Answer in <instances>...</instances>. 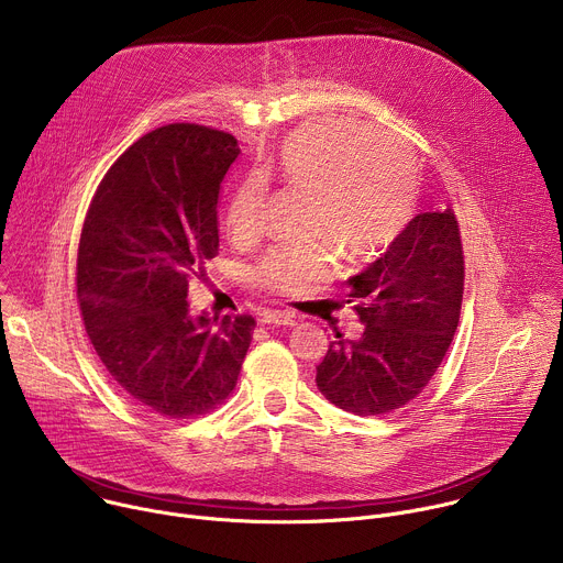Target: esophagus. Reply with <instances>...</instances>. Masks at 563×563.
Returning a JSON list of instances; mask_svg holds the SVG:
<instances>
[{
  "label": "esophagus",
  "instance_id": "esophagus-1",
  "mask_svg": "<svg viewBox=\"0 0 563 563\" xmlns=\"http://www.w3.org/2000/svg\"><path fill=\"white\" fill-rule=\"evenodd\" d=\"M263 325H276V328H291L296 323V316L289 311H263L261 313Z\"/></svg>",
  "mask_w": 563,
  "mask_h": 563
}]
</instances>
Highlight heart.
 Wrapping results in <instances>:
<instances>
[{"instance_id": "b5f03b06", "label": "heart", "mask_w": 563, "mask_h": 563, "mask_svg": "<svg viewBox=\"0 0 563 563\" xmlns=\"http://www.w3.org/2000/svg\"><path fill=\"white\" fill-rule=\"evenodd\" d=\"M311 194V233L328 235L352 263L380 256L406 229L417 198V167L408 146L347 118H318L296 129L278 157L265 163L233 194L227 222L235 235H256L267 183ZM334 274L325 245L285 247L258 267V283L300 294Z\"/></svg>"}]
</instances>
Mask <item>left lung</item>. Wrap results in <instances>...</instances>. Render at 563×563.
Instances as JSON below:
<instances>
[{"label": "left lung", "mask_w": 563, "mask_h": 563, "mask_svg": "<svg viewBox=\"0 0 563 563\" xmlns=\"http://www.w3.org/2000/svg\"><path fill=\"white\" fill-rule=\"evenodd\" d=\"M345 283L363 334H336L316 365V385L358 417L404 408L434 376L459 325L463 250L454 211L415 216L380 258Z\"/></svg>", "instance_id": "1"}]
</instances>
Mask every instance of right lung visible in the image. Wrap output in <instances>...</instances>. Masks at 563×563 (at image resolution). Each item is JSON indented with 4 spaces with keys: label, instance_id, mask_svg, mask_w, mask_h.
I'll return each instance as SVG.
<instances>
[{
    "label": "right lung",
    "instance_id": "obj_1",
    "mask_svg": "<svg viewBox=\"0 0 563 563\" xmlns=\"http://www.w3.org/2000/svg\"><path fill=\"white\" fill-rule=\"evenodd\" d=\"M233 135L169 124L131 144L100 183L77 252V300L111 378L169 419L213 410L252 343L250 313H194L189 280L218 254Z\"/></svg>",
    "mask_w": 563,
    "mask_h": 563
}]
</instances>
